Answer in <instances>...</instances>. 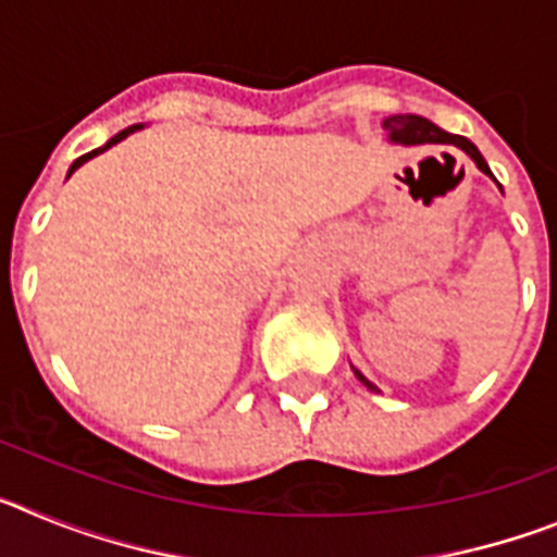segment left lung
<instances>
[{
	"label": "left lung",
	"mask_w": 557,
	"mask_h": 557,
	"mask_svg": "<svg viewBox=\"0 0 557 557\" xmlns=\"http://www.w3.org/2000/svg\"><path fill=\"white\" fill-rule=\"evenodd\" d=\"M382 127L387 131V139L396 141V145H455V147H460L466 156H471V161H474V164L480 166L485 175H491L488 164H485V159H482V152L476 150V147L471 145L466 136L446 133L444 127H437L435 122L424 120V116H416V113H393V116H387V120L382 122ZM354 373H357V379L368 387V391H376V385H373V382H368V379L362 376L357 368H354Z\"/></svg>",
	"instance_id": "8db88e82"
}]
</instances>
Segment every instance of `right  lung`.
I'll return each mask as SVG.
<instances>
[{"label": "right lung", "instance_id": "right-lung-1", "mask_svg": "<svg viewBox=\"0 0 557 557\" xmlns=\"http://www.w3.org/2000/svg\"><path fill=\"white\" fill-rule=\"evenodd\" d=\"M139 127H141V125H131V127H125V131H120V133H116V136H113V139H108L106 145H102V147H97V150H91V152H86V156H81V159H77L75 164L69 166V175H72V172H75L77 166H81V164H86L88 159H95V156H100V152H106L108 147H113V145H116V141H122V139H125V136H131L133 131H139Z\"/></svg>", "mask_w": 557, "mask_h": 557}]
</instances>
